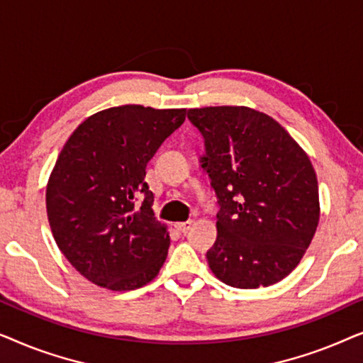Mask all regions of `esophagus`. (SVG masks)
I'll use <instances>...</instances> for the list:
<instances>
[{
	"mask_svg": "<svg viewBox=\"0 0 363 363\" xmlns=\"http://www.w3.org/2000/svg\"><path fill=\"white\" fill-rule=\"evenodd\" d=\"M191 225H193V221H190V220H188V221H182V223H177V225H175V228H177V230H178V231H180V233H183V235H185V233H188V230H190V228H191Z\"/></svg>",
	"mask_w": 363,
	"mask_h": 363,
	"instance_id": "obj_1",
	"label": "esophagus"
}]
</instances>
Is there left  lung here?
<instances>
[{
	"label": "left lung",
	"instance_id": "left-lung-1",
	"mask_svg": "<svg viewBox=\"0 0 363 363\" xmlns=\"http://www.w3.org/2000/svg\"><path fill=\"white\" fill-rule=\"evenodd\" d=\"M205 138L201 168L218 196V236L206 252L218 279L267 287L299 264L319 225L314 167L274 118L250 107L190 108Z\"/></svg>",
	"mask_w": 363,
	"mask_h": 363
}]
</instances>
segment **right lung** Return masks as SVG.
<instances>
[{
    "label": "right lung",
    "instance_id": "right-lung-1",
    "mask_svg": "<svg viewBox=\"0 0 363 363\" xmlns=\"http://www.w3.org/2000/svg\"><path fill=\"white\" fill-rule=\"evenodd\" d=\"M185 116L186 108H106L87 117L59 153L46 188L49 226L62 255L94 284L133 291L162 269L170 236L153 215L145 168Z\"/></svg>",
    "mask_w": 363,
    "mask_h": 363
}]
</instances>
